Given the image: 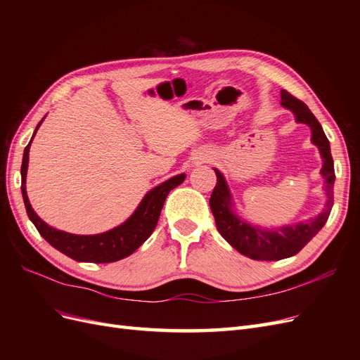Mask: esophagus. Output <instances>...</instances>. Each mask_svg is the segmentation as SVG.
<instances>
[{
    "mask_svg": "<svg viewBox=\"0 0 360 360\" xmlns=\"http://www.w3.org/2000/svg\"><path fill=\"white\" fill-rule=\"evenodd\" d=\"M204 160H209V156H202V158H201V162H204Z\"/></svg>",
    "mask_w": 360,
    "mask_h": 360,
    "instance_id": "34e87169",
    "label": "esophagus"
}]
</instances>
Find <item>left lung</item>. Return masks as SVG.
<instances>
[{"label":"left lung","instance_id":"8db88e82","mask_svg":"<svg viewBox=\"0 0 360 360\" xmlns=\"http://www.w3.org/2000/svg\"><path fill=\"white\" fill-rule=\"evenodd\" d=\"M281 105L294 114L297 123L307 124L311 129V141L314 146H317L323 159L320 174L324 180L326 202L323 212L308 221L279 228L258 226L237 214L233 195L224 174L214 168L217 183L210 197V209L217 231L242 255L257 261H278L296 255L324 226L333 205L335 168L328 136L324 135L321 124L309 108L285 90H281Z\"/></svg>","mask_w":360,"mask_h":360}]
</instances>
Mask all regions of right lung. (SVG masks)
<instances>
[{"mask_svg": "<svg viewBox=\"0 0 360 360\" xmlns=\"http://www.w3.org/2000/svg\"><path fill=\"white\" fill-rule=\"evenodd\" d=\"M43 120H45V117L40 120L34 134H32V138L37 134ZM31 141L24 150L22 167H20V176H22V186H20V189H22L27 214L30 221L37 228L40 236L51 246L58 249L64 255L81 261V263H114V261L123 259L130 254H134L151 236V233L155 231L163 202H165L168 193L186 179V174H179V176H174L167 181L160 183L159 186L148 191L144 195L143 201L136 207V210L130 214L129 219L110 231L91 236L70 234L56 230V228L49 226L45 221H41L30 204L25 183Z\"/></svg>", "mask_w": 360, "mask_h": 360, "instance_id": "add662e5", "label": "right lung"}]
</instances>
